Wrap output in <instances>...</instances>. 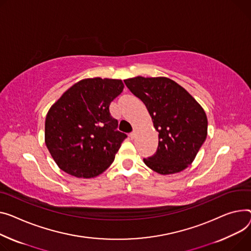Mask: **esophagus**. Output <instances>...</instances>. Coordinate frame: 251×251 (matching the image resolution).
Wrapping results in <instances>:
<instances>
[{"label":"esophagus","instance_id":"obj_1","mask_svg":"<svg viewBox=\"0 0 251 251\" xmlns=\"http://www.w3.org/2000/svg\"><path fill=\"white\" fill-rule=\"evenodd\" d=\"M136 134H137V131L136 130H133L131 133H130V137H131V139H134L135 137H136Z\"/></svg>","mask_w":251,"mask_h":251}]
</instances>
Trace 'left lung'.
<instances>
[{
  "label": "left lung",
  "mask_w": 251,
  "mask_h": 251,
  "mask_svg": "<svg viewBox=\"0 0 251 251\" xmlns=\"http://www.w3.org/2000/svg\"><path fill=\"white\" fill-rule=\"evenodd\" d=\"M124 82L144 103L158 132L156 152L144 158V163L163 176L186 170L207 137L208 120L202 106L169 77L136 76Z\"/></svg>",
  "instance_id": "obj_1"
}]
</instances>
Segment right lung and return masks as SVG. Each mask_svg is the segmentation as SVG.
I'll return each instance as SVG.
<instances>
[{
	"label": "right lung",
	"instance_id": "1",
	"mask_svg": "<svg viewBox=\"0 0 251 251\" xmlns=\"http://www.w3.org/2000/svg\"><path fill=\"white\" fill-rule=\"evenodd\" d=\"M124 89L121 79L85 78L65 91L45 119V144L58 168L75 177L103 174L127 137L109 107Z\"/></svg>",
	"mask_w": 251,
	"mask_h": 251
}]
</instances>
